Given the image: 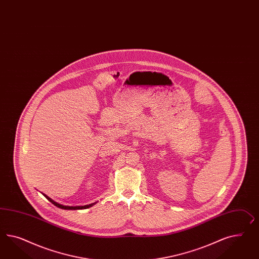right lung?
<instances>
[{
	"label": "right lung",
	"instance_id": "add662e5",
	"mask_svg": "<svg viewBox=\"0 0 259 259\" xmlns=\"http://www.w3.org/2000/svg\"><path fill=\"white\" fill-rule=\"evenodd\" d=\"M44 195V194H43ZM46 198H47V200H49L51 203H53V204H55L56 206L57 207H59V208H62V209H84V208H89V207H91L93 205V203H91V204H88V205H84V206H65V205H62V204H59V203H56L55 201H53L51 198H49L48 196L44 195Z\"/></svg>",
	"mask_w": 259,
	"mask_h": 259
}]
</instances>
